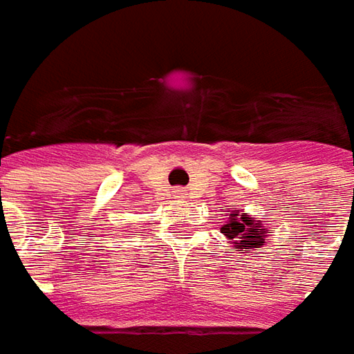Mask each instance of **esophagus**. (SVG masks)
<instances>
[{
    "instance_id": "esophagus-1",
    "label": "esophagus",
    "mask_w": 354,
    "mask_h": 354,
    "mask_svg": "<svg viewBox=\"0 0 354 354\" xmlns=\"http://www.w3.org/2000/svg\"><path fill=\"white\" fill-rule=\"evenodd\" d=\"M174 198H186L188 196V192H186V188H182V186H178V188H174Z\"/></svg>"
}]
</instances>
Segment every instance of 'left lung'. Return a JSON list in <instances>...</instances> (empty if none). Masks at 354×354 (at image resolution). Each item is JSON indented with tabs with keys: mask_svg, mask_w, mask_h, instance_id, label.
I'll list each match as a JSON object with an SVG mask.
<instances>
[{
	"mask_svg": "<svg viewBox=\"0 0 354 354\" xmlns=\"http://www.w3.org/2000/svg\"><path fill=\"white\" fill-rule=\"evenodd\" d=\"M236 214H230V222L222 225V234L227 236L232 241H236V252L241 254H250V250L255 248H263L266 243V234H271L268 230H263L259 223H255V220L248 218V216H238Z\"/></svg>",
	"mask_w": 354,
	"mask_h": 354,
	"instance_id": "1",
	"label": "left lung"
}]
</instances>
